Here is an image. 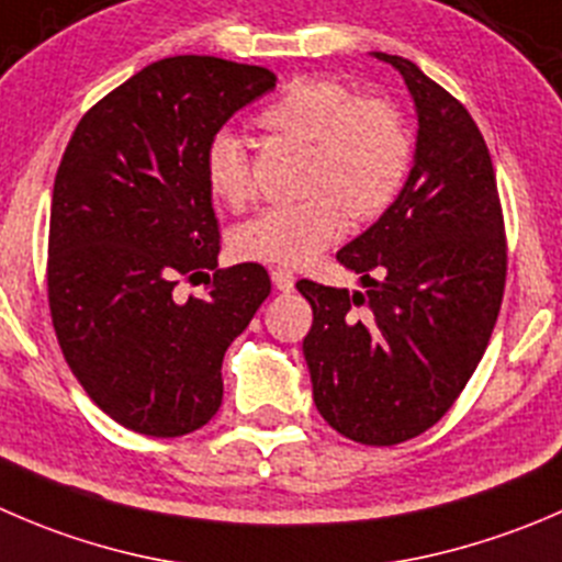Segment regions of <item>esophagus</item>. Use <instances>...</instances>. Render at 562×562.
<instances>
[{"label": "esophagus", "instance_id": "1", "mask_svg": "<svg viewBox=\"0 0 562 562\" xmlns=\"http://www.w3.org/2000/svg\"><path fill=\"white\" fill-rule=\"evenodd\" d=\"M271 282H274L277 291L291 293L293 285H296V277H293L288 269H274V271H271Z\"/></svg>", "mask_w": 562, "mask_h": 562}]
</instances>
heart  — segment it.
<instances>
[{"instance_id": "b5f03b06", "label": "heart", "mask_w": 562, "mask_h": 562, "mask_svg": "<svg viewBox=\"0 0 562 562\" xmlns=\"http://www.w3.org/2000/svg\"><path fill=\"white\" fill-rule=\"evenodd\" d=\"M258 123L310 145L302 203L271 205L238 227L236 252L274 266H304L348 227V214L370 222L384 214L406 181L412 139L403 117L381 98H351L335 79H293L260 109ZM205 187L238 209L252 194L244 143L220 131L205 145Z\"/></svg>"}]
</instances>
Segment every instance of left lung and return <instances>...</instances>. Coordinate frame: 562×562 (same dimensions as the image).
<instances>
[{"label": "left lung", "instance_id": "left-lung-1", "mask_svg": "<svg viewBox=\"0 0 562 562\" xmlns=\"http://www.w3.org/2000/svg\"><path fill=\"white\" fill-rule=\"evenodd\" d=\"M406 81L414 165L395 203L337 252L364 291L299 280L313 307L304 359L321 417L362 445L439 423L475 373L505 291V227L483 134L412 59L373 52Z\"/></svg>", "mask_w": 562, "mask_h": 562}]
</instances>
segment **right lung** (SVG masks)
I'll return each instance as SVG.
<instances>
[{
  "label": "right lung",
  "mask_w": 562,
  "mask_h": 562,
  "mask_svg": "<svg viewBox=\"0 0 562 562\" xmlns=\"http://www.w3.org/2000/svg\"><path fill=\"white\" fill-rule=\"evenodd\" d=\"M274 85L260 65L159 59L79 120L59 161L54 331L92 403L131 431L170 439L203 428L222 406L227 346L271 293L260 263L217 269L200 300H178L175 285L220 255L205 145Z\"/></svg>",
  "instance_id": "add662e5"
}]
</instances>
